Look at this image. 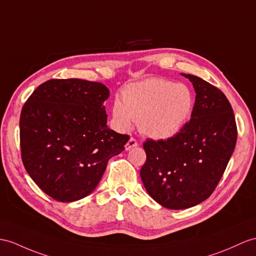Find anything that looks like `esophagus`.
I'll use <instances>...</instances> for the list:
<instances>
[{
    "label": "esophagus",
    "instance_id": "34e87169",
    "mask_svg": "<svg viewBox=\"0 0 256 256\" xmlns=\"http://www.w3.org/2000/svg\"><path fill=\"white\" fill-rule=\"evenodd\" d=\"M136 146H138V142H136V140L134 138H130L126 144H124V150H126V151H129V150H132V148H134Z\"/></svg>",
    "mask_w": 256,
    "mask_h": 256
}]
</instances>
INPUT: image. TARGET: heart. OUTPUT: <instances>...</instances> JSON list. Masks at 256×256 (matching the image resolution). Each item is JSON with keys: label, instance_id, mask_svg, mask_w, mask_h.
I'll return each instance as SVG.
<instances>
[{"label": "heart", "instance_id": "b5f03b06", "mask_svg": "<svg viewBox=\"0 0 256 256\" xmlns=\"http://www.w3.org/2000/svg\"><path fill=\"white\" fill-rule=\"evenodd\" d=\"M194 96L184 84L151 78L129 84L112 105L115 127L126 132L138 120L142 134L153 139H167L178 134L190 120Z\"/></svg>", "mask_w": 256, "mask_h": 256}]
</instances>
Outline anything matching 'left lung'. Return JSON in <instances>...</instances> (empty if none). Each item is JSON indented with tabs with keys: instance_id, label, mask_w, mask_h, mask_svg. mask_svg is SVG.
Wrapping results in <instances>:
<instances>
[{
	"instance_id": "obj_1",
	"label": "left lung",
	"mask_w": 256,
	"mask_h": 256,
	"mask_svg": "<svg viewBox=\"0 0 256 256\" xmlns=\"http://www.w3.org/2000/svg\"><path fill=\"white\" fill-rule=\"evenodd\" d=\"M182 74L196 93L190 120L172 138L143 143L146 160L140 170L148 194L170 210L189 208L206 200L236 142L234 115L226 96L200 77Z\"/></svg>"
}]
</instances>
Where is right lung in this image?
I'll return each mask as SVG.
<instances>
[{"instance_id":"1","label":"right lung","mask_w":256,"mask_h":256,"mask_svg":"<svg viewBox=\"0 0 256 256\" xmlns=\"http://www.w3.org/2000/svg\"><path fill=\"white\" fill-rule=\"evenodd\" d=\"M110 91L82 79L40 84L22 110V160L31 179L60 202L80 200L96 188L110 158L124 150L128 134L108 127Z\"/></svg>"}]
</instances>
